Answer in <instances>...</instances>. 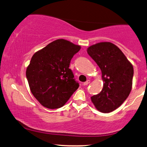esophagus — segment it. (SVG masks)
<instances>
[{"label":"esophagus","mask_w":147,"mask_h":147,"mask_svg":"<svg viewBox=\"0 0 147 147\" xmlns=\"http://www.w3.org/2000/svg\"><path fill=\"white\" fill-rule=\"evenodd\" d=\"M90 80H86V82H84V83H83V84H83V85H84V86L88 85V84L90 83Z\"/></svg>","instance_id":"obj_1"}]
</instances>
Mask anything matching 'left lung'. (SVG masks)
Here are the masks:
<instances>
[{"mask_svg":"<svg viewBox=\"0 0 147 147\" xmlns=\"http://www.w3.org/2000/svg\"><path fill=\"white\" fill-rule=\"evenodd\" d=\"M88 55L101 70L103 88L91 96L96 109L111 113L121 106L131 92L133 67L119 47L109 42H99L87 49Z\"/></svg>","mask_w":147,"mask_h":147,"instance_id":"8db88e82","label":"left lung"}]
</instances>
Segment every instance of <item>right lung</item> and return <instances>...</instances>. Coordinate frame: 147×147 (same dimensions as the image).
I'll use <instances>...</instances> for the list:
<instances>
[{
	"label": "right lung",
	"mask_w": 147,
	"mask_h": 147,
	"mask_svg": "<svg viewBox=\"0 0 147 147\" xmlns=\"http://www.w3.org/2000/svg\"><path fill=\"white\" fill-rule=\"evenodd\" d=\"M80 47L58 39L33 55L26 71L30 91L46 108H61L79 84L69 65Z\"/></svg>",
	"instance_id": "right-lung-1"
}]
</instances>
